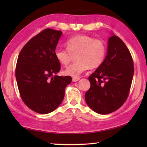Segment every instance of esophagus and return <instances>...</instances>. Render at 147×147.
Wrapping results in <instances>:
<instances>
[{
  "mask_svg": "<svg viewBox=\"0 0 147 147\" xmlns=\"http://www.w3.org/2000/svg\"><path fill=\"white\" fill-rule=\"evenodd\" d=\"M80 79V77H73V82H76L78 81Z\"/></svg>",
  "mask_w": 147,
  "mask_h": 147,
  "instance_id": "esophagus-1",
  "label": "esophagus"
}]
</instances>
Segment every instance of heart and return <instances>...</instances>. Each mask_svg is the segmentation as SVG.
<instances>
[{
	"mask_svg": "<svg viewBox=\"0 0 147 147\" xmlns=\"http://www.w3.org/2000/svg\"><path fill=\"white\" fill-rule=\"evenodd\" d=\"M67 50L57 48L54 54L57 60L63 66L68 65L73 56L76 63L64 71V74L76 77L90 67H98L103 63L106 54L104 42L91 36L80 35L69 38L65 43Z\"/></svg>",
	"mask_w": 147,
	"mask_h": 147,
	"instance_id": "heart-1",
	"label": "heart"
}]
</instances>
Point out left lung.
<instances>
[{"instance_id": "8db88e82", "label": "left lung", "mask_w": 147, "mask_h": 147, "mask_svg": "<svg viewBox=\"0 0 147 147\" xmlns=\"http://www.w3.org/2000/svg\"><path fill=\"white\" fill-rule=\"evenodd\" d=\"M134 73L131 54L124 42L112 34L103 63L89 77L91 87L86 103L94 112L106 115L116 111L128 98Z\"/></svg>"}]
</instances>
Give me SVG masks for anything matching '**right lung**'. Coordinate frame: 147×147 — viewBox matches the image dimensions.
Listing matches in <instances>:
<instances>
[{"mask_svg": "<svg viewBox=\"0 0 147 147\" xmlns=\"http://www.w3.org/2000/svg\"><path fill=\"white\" fill-rule=\"evenodd\" d=\"M62 34L47 28L32 38L20 52L16 77L20 95L32 110L51 113L63 101L71 76H59L61 65L54 51Z\"/></svg>", "mask_w": 147, "mask_h": 147, "instance_id": "right-lung-1", "label": "right lung"}]
</instances>
